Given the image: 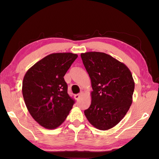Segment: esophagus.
Segmentation results:
<instances>
[{
    "label": "esophagus",
    "mask_w": 159,
    "mask_h": 159,
    "mask_svg": "<svg viewBox=\"0 0 159 159\" xmlns=\"http://www.w3.org/2000/svg\"><path fill=\"white\" fill-rule=\"evenodd\" d=\"M82 92L81 93H78V94H76V95H74V97H75V99H76V100H78L80 98H81V96L82 95Z\"/></svg>",
    "instance_id": "1"
}]
</instances>
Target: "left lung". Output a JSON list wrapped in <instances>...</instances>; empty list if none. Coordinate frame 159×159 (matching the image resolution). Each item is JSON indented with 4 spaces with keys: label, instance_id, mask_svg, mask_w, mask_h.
Here are the masks:
<instances>
[{
    "label": "left lung",
    "instance_id": "1",
    "mask_svg": "<svg viewBox=\"0 0 159 159\" xmlns=\"http://www.w3.org/2000/svg\"><path fill=\"white\" fill-rule=\"evenodd\" d=\"M81 57L93 89L85 115L95 128L109 129L121 121L132 103V74L124 64L105 53L86 52Z\"/></svg>",
    "mask_w": 159,
    "mask_h": 159
}]
</instances>
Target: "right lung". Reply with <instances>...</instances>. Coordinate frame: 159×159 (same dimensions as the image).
Returning a JSON list of instances; mask_svg holds the SVG:
<instances>
[{"label": "right lung", "instance_id": "obj_1", "mask_svg": "<svg viewBox=\"0 0 159 159\" xmlns=\"http://www.w3.org/2000/svg\"><path fill=\"white\" fill-rule=\"evenodd\" d=\"M78 57L72 53H56L38 61L26 73L22 95L28 111L46 129L63 123L75 103L68 93L64 76Z\"/></svg>", "mask_w": 159, "mask_h": 159}]
</instances>
